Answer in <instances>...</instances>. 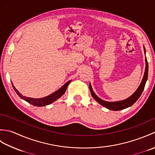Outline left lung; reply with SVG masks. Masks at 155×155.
<instances>
[{"mask_svg":"<svg viewBox=\"0 0 155 155\" xmlns=\"http://www.w3.org/2000/svg\"><path fill=\"white\" fill-rule=\"evenodd\" d=\"M146 52L145 48H144V52ZM145 61H146V68H145V72H144V77L142 80V82L140 84V86L138 88V89L136 91L135 93H134L132 96H130L129 98H127L124 101H118V102H107L104 101L103 100L101 99L100 98H98L96 94H94L93 92V89H92L91 85V84H89V88L90 91L91 92V94L93 97L96 100L98 103L101 104V105H103V107H106L108 109L112 110H123L124 108H126L129 107L130 106L135 103V102L139 99V98L140 97L141 94H142L144 88V86H145L146 82L148 78V71H149V66H148V62L147 60V58H145Z\"/></svg>","mask_w":155,"mask_h":155,"instance_id":"obj_1","label":"left lung"}]
</instances>
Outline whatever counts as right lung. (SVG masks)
<instances>
[{
  "mask_svg": "<svg viewBox=\"0 0 155 155\" xmlns=\"http://www.w3.org/2000/svg\"><path fill=\"white\" fill-rule=\"evenodd\" d=\"M71 81H68L67 83H65L63 86H62L60 89H58L57 91L54 92V93H52V94L49 95L48 97H46L44 98H29V97H27L25 96H22V95L19 93V92L16 89L15 87L12 85V87L14 88L15 92L18 96L21 97L22 99H24L25 101H26L27 102H28V103H30L34 106H37V107H42V106H46V105H48L49 104H51L52 103H53L54 101H55L57 99H58V98H60L62 94H63L66 89L68 87V84L71 83Z\"/></svg>",
  "mask_w": 155,
  "mask_h": 155,
  "instance_id": "add662e5",
  "label": "right lung"
}]
</instances>
